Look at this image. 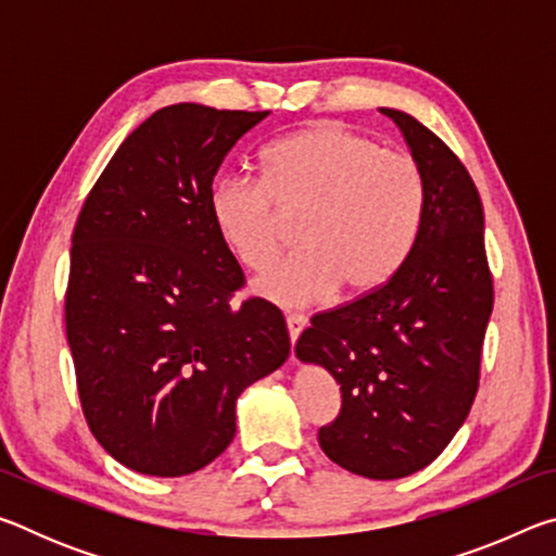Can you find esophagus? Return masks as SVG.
<instances>
[{
    "mask_svg": "<svg viewBox=\"0 0 556 556\" xmlns=\"http://www.w3.org/2000/svg\"><path fill=\"white\" fill-rule=\"evenodd\" d=\"M287 328H289V338H291V343H296V338L301 336V331H304L306 328V316H301V314H289L287 316Z\"/></svg>",
    "mask_w": 556,
    "mask_h": 556,
    "instance_id": "esophagus-1",
    "label": "esophagus"
}]
</instances>
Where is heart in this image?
<instances>
[{
    "instance_id": "b5f03b06",
    "label": "heart",
    "mask_w": 556,
    "mask_h": 556,
    "mask_svg": "<svg viewBox=\"0 0 556 556\" xmlns=\"http://www.w3.org/2000/svg\"><path fill=\"white\" fill-rule=\"evenodd\" d=\"M265 184L223 176L211 188V218L230 252L252 271L279 255V212L306 208L294 257L255 281L279 306H312L341 287L365 296L397 275L425 215V184L409 156L338 122L277 139L262 154Z\"/></svg>"
}]
</instances>
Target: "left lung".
<instances>
[{"label": "left lung", "mask_w": 556, "mask_h": 556, "mask_svg": "<svg viewBox=\"0 0 556 556\" xmlns=\"http://www.w3.org/2000/svg\"><path fill=\"white\" fill-rule=\"evenodd\" d=\"M380 112L400 127L425 184L419 235L388 285L316 314L294 353L341 384V414L318 429L324 454L351 473L394 481L429 466L468 417L493 279L466 166L407 112Z\"/></svg>", "instance_id": "obj_1"}]
</instances>
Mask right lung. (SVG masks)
Returning <instances> with one entry per match:
<instances>
[{"label":"right lung","instance_id":"add662e5","mask_svg":"<svg viewBox=\"0 0 556 556\" xmlns=\"http://www.w3.org/2000/svg\"><path fill=\"white\" fill-rule=\"evenodd\" d=\"M269 112L178 102L119 144L73 230L65 333L100 446L137 473L208 466L235 437L244 388L289 357L265 299L230 306L244 275L215 230L213 178Z\"/></svg>","mask_w":556,"mask_h":556}]
</instances>
